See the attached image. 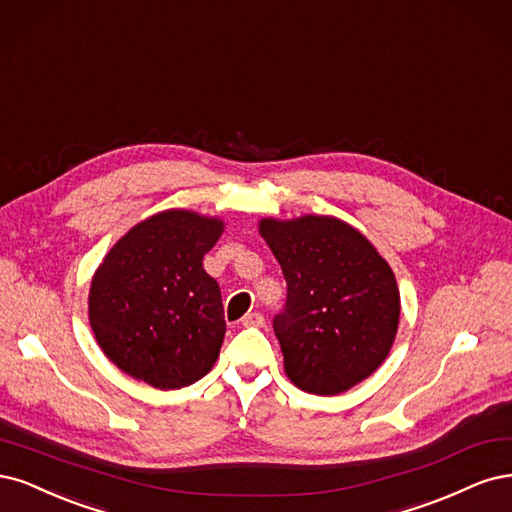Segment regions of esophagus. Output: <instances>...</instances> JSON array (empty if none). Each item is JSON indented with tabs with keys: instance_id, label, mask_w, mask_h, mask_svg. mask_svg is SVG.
I'll return each mask as SVG.
<instances>
[{
	"instance_id": "obj_1",
	"label": "esophagus",
	"mask_w": 512,
	"mask_h": 512,
	"mask_svg": "<svg viewBox=\"0 0 512 512\" xmlns=\"http://www.w3.org/2000/svg\"><path fill=\"white\" fill-rule=\"evenodd\" d=\"M263 323H266V319H263L261 312H246V315L242 317L244 327H261Z\"/></svg>"
}]
</instances>
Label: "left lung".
<instances>
[{
	"label": "left lung",
	"instance_id": "1",
	"mask_svg": "<svg viewBox=\"0 0 512 512\" xmlns=\"http://www.w3.org/2000/svg\"><path fill=\"white\" fill-rule=\"evenodd\" d=\"M287 280L274 317L285 374L306 393L338 395L387 359L400 325V289L374 244L342 219L302 214L259 221Z\"/></svg>",
	"mask_w": 512,
	"mask_h": 512
}]
</instances>
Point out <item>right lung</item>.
Listing matches in <instances>:
<instances>
[{"label": "right lung", "instance_id": "add662e5", "mask_svg": "<svg viewBox=\"0 0 512 512\" xmlns=\"http://www.w3.org/2000/svg\"><path fill=\"white\" fill-rule=\"evenodd\" d=\"M223 219L170 208L136 223L106 253L89 289V323L114 366L155 389L206 376L225 338L221 289L204 255Z\"/></svg>", "mask_w": 512, "mask_h": 512}]
</instances>
